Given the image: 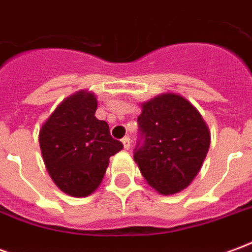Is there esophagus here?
<instances>
[{
	"label": "esophagus",
	"instance_id": "obj_1",
	"mask_svg": "<svg viewBox=\"0 0 252 252\" xmlns=\"http://www.w3.org/2000/svg\"><path fill=\"white\" fill-rule=\"evenodd\" d=\"M121 142H123V146H124L126 150H129V147H131V139H129V136L123 137V139H121Z\"/></svg>",
	"mask_w": 252,
	"mask_h": 252
}]
</instances>
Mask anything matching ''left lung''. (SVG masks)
Instances as JSON below:
<instances>
[{
  "label": "left lung",
  "mask_w": 252,
  "mask_h": 252,
  "mask_svg": "<svg viewBox=\"0 0 252 252\" xmlns=\"http://www.w3.org/2000/svg\"><path fill=\"white\" fill-rule=\"evenodd\" d=\"M133 159L147 184L160 194H175L202 167L211 133L200 112L178 94H160L142 105Z\"/></svg>",
  "instance_id": "obj_1"
}]
</instances>
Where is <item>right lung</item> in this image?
<instances>
[{"instance_id": "1", "label": "right lung", "mask_w": 252, "mask_h": 252, "mask_svg": "<svg viewBox=\"0 0 252 252\" xmlns=\"http://www.w3.org/2000/svg\"><path fill=\"white\" fill-rule=\"evenodd\" d=\"M97 98L78 92L58 105L39 133L47 171L59 189L72 197H86L104 178L109 158L123 148L110 136L106 121L95 117Z\"/></svg>"}]
</instances>
